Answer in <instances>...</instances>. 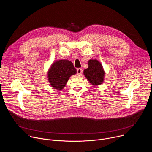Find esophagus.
<instances>
[{"label":"esophagus","instance_id":"34e87169","mask_svg":"<svg viewBox=\"0 0 152 152\" xmlns=\"http://www.w3.org/2000/svg\"><path fill=\"white\" fill-rule=\"evenodd\" d=\"M82 73V70L81 69L79 68V69H77V73L78 75H80Z\"/></svg>","mask_w":152,"mask_h":152}]
</instances>
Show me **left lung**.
Listing matches in <instances>:
<instances>
[{
	"instance_id": "left-lung-1",
	"label": "left lung",
	"mask_w": 152,
	"mask_h": 152,
	"mask_svg": "<svg viewBox=\"0 0 152 152\" xmlns=\"http://www.w3.org/2000/svg\"><path fill=\"white\" fill-rule=\"evenodd\" d=\"M88 67L83 70V75L93 85H101L105 76L102 64L97 59H90L88 62Z\"/></svg>"
}]
</instances>
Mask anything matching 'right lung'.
<instances>
[{
	"label": "right lung",
	"mask_w": 152,
	"mask_h": 152,
	"mask_svg": "<svg viewBox=\"0 0 152 152\" xmlns=\"http://www.w3.org/2000/svg\"><path fill=\"white\" fill-rule=\"evenodd\" d=\"M76 73V69L70 61L60 59L51 65L47 77L52 87L60 91L64 88L70 76Z\"/></svg>",
	"instance_id": "1"
}]
</instances>
